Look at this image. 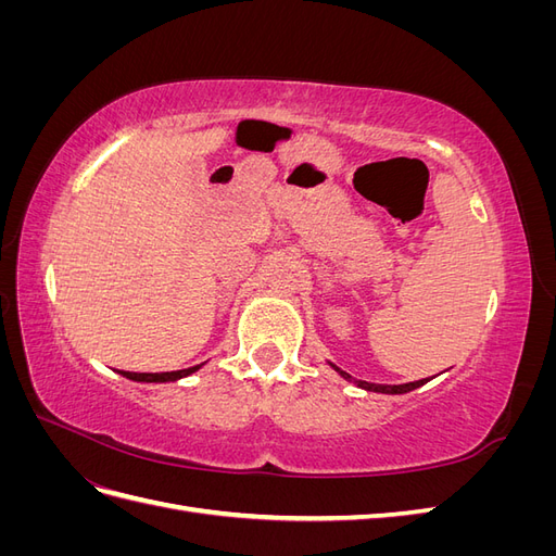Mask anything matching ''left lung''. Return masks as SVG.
I'll use <instances>...</instances> for the list:
<instances>
[{
	"label": "left lung",
	"mask_w": 556,
	"mask_h": 556,
	"mask_svg": "<svg viewBox=\"0 0 556 556\" xmlns=\"http://www.w3.org/2000/svg\"><path fill=\"white\" fill-rule=\"evenodd\" d=\"M329 366H331L333 371L339 374L341 378H345L348 382H355L357 387H362V390H366V392H378V394H406V392H413V390H417V387H422L425 382H429V378H425V380L403 382V384H376V382H366V380H357V378H352L350 374L341 371V368H339V366H333L331 362H329Z\"/></svg>",
	"instance_id": "8db88e82"
}]
</instances>
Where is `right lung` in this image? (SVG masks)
Masks as SVG:
<instances>
[{"label": "right lung", "mask_w": 556, "mask_h": 556, "mask_svg": "<svg viewBox=\"0 0 556 556\" xmlns=\"http://www.w3.org/2000/svg\"><path fill=\"white\" fill-rule=\"evenodd\" d=\"M201 364L190 366V368H182V371H166V374H131V371H121V376L134 380V382H176L180 378H188L194 371H199Z\"/></svg>", "instance_id": "1"}]
</instances>
